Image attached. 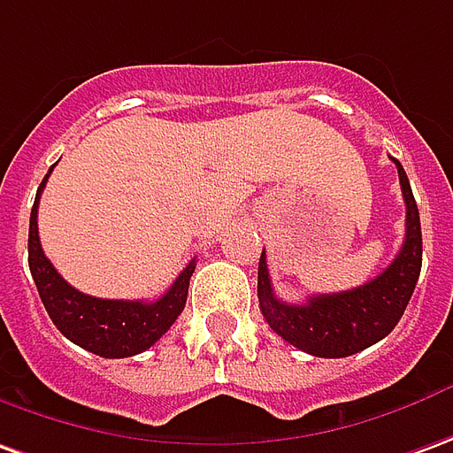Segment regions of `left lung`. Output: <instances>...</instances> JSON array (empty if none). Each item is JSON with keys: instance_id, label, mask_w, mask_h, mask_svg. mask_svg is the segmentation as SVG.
Masks as SVG:
<instances>
[{"instance_id": "left-lung-1", "label": "left lung", "mask_w": 453, "mask_h": 453, "mask_svg": "<svg viewBox=\"0 0 453 453\" xmlns=\"http://www.w3.org/2000/svg\"><path fill=\"white\" fill-rule=\"evenodd\" d=\"M397 165L407 204V232L397 258L380 276L352 291L323 293L308 303H283L268 276L266 254L258 258V305L271 330L316 357H348L389 335L410 303L422 271V224L404 167Z\"/></svg>"}]
</instances>
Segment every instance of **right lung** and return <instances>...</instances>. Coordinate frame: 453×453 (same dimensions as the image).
I'll use <instances>...</instances> for the list:
<instances>
[{
	"label": "right lung",
	"mask_w": 453,
	"mask_h": 453,
	"mask_svg": "<svg viewBox=\"0 0 453 453\" xmlns=\"http://www.w3.org/2000/svg\"><path fill=\"white\" fill-rule=\"evenodd\" d=\"M49 174L39 185L29 219V268L46 313L65 338L93 355L133 357L137 352L148 350L150 345H155L170 330L177 316L185 311L187 288H189V279L195 273L196 264L189 261L185 271L174 279L170 291L152 303L148 301H108V298H93V296L76 291L71 283L61 279V273L46 258L42 242H39L36 214H39V199H42Z\"/></svg>",
	"instance_id": "add662e5"
}]
</instances>
